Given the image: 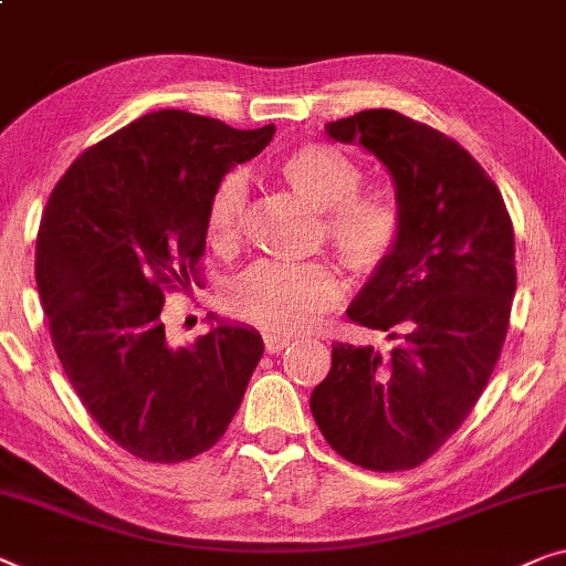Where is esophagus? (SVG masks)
Returning <instances> with one entry per match:
<instances>
[{
  "label": "esophagus",
  "mask_w": 566,
  "mask_h": 566,
  "mask_svg": "<svg viewBox=\"0 0 566 566\" xmlns=\"http://www.w3.org/2000/svg\"><path fill=\"white\" fill-rule=\"evenodd\" d=\"M289 344H291V339H285V337H265L268 355H277V352H283Z\"/></svg>",
  "instance_id": "34e87169"
}]
</instances>
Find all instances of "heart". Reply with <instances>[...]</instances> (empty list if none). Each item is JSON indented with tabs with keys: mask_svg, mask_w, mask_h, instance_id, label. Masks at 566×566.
Returning a JSON list of instances; mask_svg holds the SVG:
<instances>
[{
	"mask_svg": "<svg viewBox=\"0 0 566 566\" xmlns=\"http://www.w3.org/2000/svg\"><path fill=\"white\" fill-rule=\"evenodd\" d=\"M281 181L318 211V244L334 252L352 277H373L396 255L403 237V211L385 191H359L363 170L339 147L298 143L277 155ZM248 214V186L237 174L224 176L209 196L203 232L217 255H234ZM342 289L324 263H260L237 277L227 291V306L237 318L270 337L308 332L337 308Z\"/></svg>",
	"mask_w": 566,
	"mask_h": 566,
	"instance_id": "1",
	"label": "heart"
}]
</instances>
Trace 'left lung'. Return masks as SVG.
<instances>
[{
  "label": "left lung",
  "instance_id": "left-lung-1",
  "mask_svg": "<svg viewBox=\"0 0 566 566\" xmlns=\"http://www.w3.org/2000/svg\"><path fill=\"white\" fill-rule=\"evenodd\" d=\"M324 129L388 168L403 237L347 308L349 322L396 347L380 355L334 342L311 413L352 464L413 470L460 429L501 357L515 293L513 222L480 163L439 129L392 109Z\"/></svg>",
  "mask_w": 566,
  "mask_h": 566
}]
</instances>
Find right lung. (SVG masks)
Returning a JSON list of instances; mask_svg holds the SVG:
<instances>
[{
  "instance_id": "add662e5",
  "label": "right lung",
  "mask_w": 566,
  "mask_h": 566,
  "mask_svg": "<svg viewBox=\"0 0 566 566\" xmlns=\"http://www.w3.org/2000/svg\"><path fill=\"white\" fill-rule=\"evenodd\" d=\"M273 135L150 112L81 153L48 199L35 281L53 347L92 419L145 462L214 447L263 357L255 329L227 322L174 347L160 311L201 285L211 191Z\"/></svg>"
}]
</instances>
